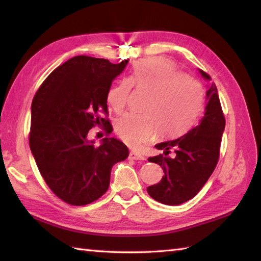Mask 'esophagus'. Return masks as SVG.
<instances>
[{
  "label": "esophagus",
  "instance_id": "1",
  "mask_svg": "<svg viewBox=\"0 0 261 261\" xmlns=\"http://www.w3.org/2000/svg\"><path fill=\"white\" fill-rule=\"evenodd\" d=\"M130 159H132V160H145V158L140 153H137L135 151L130 152Z\"/></svg>",
  "mask_w": 261,
  "mask_h": 261
}]
</instances>
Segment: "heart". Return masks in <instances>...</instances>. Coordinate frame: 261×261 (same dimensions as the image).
Masks as SVG:
<instances>
[{
	"mask_svg": "<svg viewBox=\"0 0 261 261\" xmlns=\"http://www.w3.org/2000/svg\"><path fill=\"white\" fill-rule=\"evenodd\" d=\"M131 87L149 94L144 110L126 113L116 121L118 137L131 147H138L156 134L163 138L183 135L199 116L204 90L196 79L185 76L165 59L137 62L127 79L110 87L108 105L116 113L126 107Z\"/></svg>",
	"mask_w": 261,
	"mask_h": 261,
	"instance_id": "b5f03b06",
	"label": "heart"
}]
</instances>
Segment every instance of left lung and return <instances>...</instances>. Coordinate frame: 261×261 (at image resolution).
<instances>
[{"label":"left lung","instance_id":"1","mask_svg":"<svg viewBox=\"0 0 261 261\" xmlns=\"http://www.w3.org/2000/svg\"><path fill=\"white\" fill-rule=\"evenodd\" d=\"M200 73L205 79H211L202 70ZM206 100L199 124L178 139L155 145L163 154L148 158L149 162L160 165L165 173L160 182L147 188L149 196L161 204L174 206L192 199L218 165L226 118L214 83L206 92ZM171 150L174 151L173 158L167 156Z\"/></svg>","mask_w":261,"mask_h":261}]
</instances>
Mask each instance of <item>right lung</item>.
I'll return each instance as SVG.
<instances>
[{
	"label": "right lung",
	"instance_id": "1",
	"mask_svg": "<svg viewBox=\"0 0 261 261\" xmlns=\"http://www.w3.org/2000/svg\"><path fill=\"white\" fill-rule=\"evenodd\" d=\"M86 55L74 56L57 67L41 84L32 101L30 147L39 171L54 194L73 206L91 204L109 188L115 163L129 149L116 138L100 146L88 140L92 127H113L107 117V94L126 67Z\"/></svg>",
	"mask_w": 261,
	"mask_h": 261
}]
</instances>
